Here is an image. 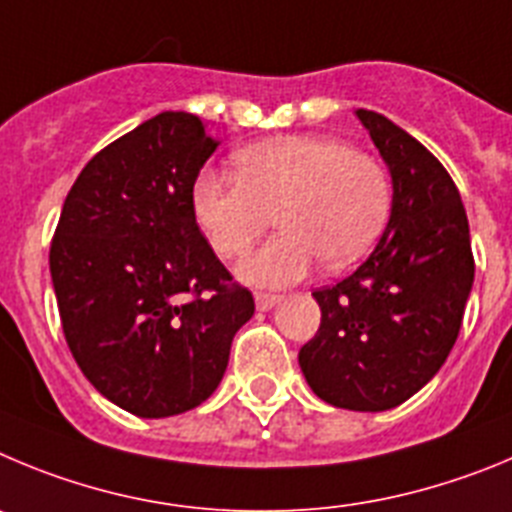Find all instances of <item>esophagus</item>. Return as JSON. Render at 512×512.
Instances as JSON below:
<instances>
[{"mask_svg":"<svg viewBox=\"0 0 512 512\" xmlns=\"http://www.w3.org/2000/svg\"><path fill=\"white\" fill-rule=\"evenodd\" d=\"M278 301H280V296H275V293H255L257 311H270V308H273Z\"/></svg>","mask_w":512,"mask_h":512,"instance_id":"34e87169","label":"esophagus"}]
</instances>
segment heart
<instances>
[{"label":"heart","instance_id":"heart-1","mask_svg":"<svg viewBox=\"0 0 512 512\" xmlns=\"http://www.w3.org/2000/svg\"><path fill=\"white\" fill-rule=\"evenodd\" d=\"M237 176L201 170L193 216L219 257H239L265 232L280 234L239 262L250 285L283 288L316 262L342 270L365 255L388 222L393 188L372 155L326 135H280L234 153Z\"/></svg>","mask_w":512,"mask_h":512}]
</instances>
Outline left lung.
<instances>
[{
    "label": "left lung",
    "mask_w": 512,
    "mask_h": 512,
    "mask_svg": "<svg viewBox=\"0 0 512 512\" xmlns=\"http://www.w3.org/2000/svg\"><path fill=\"white\" fill-rule=\"evenodd\" d=\"M393 178L380 242L349 278L316 290L321 326L298 352L311 390L377 413L416 395L449 357L474 280L469 222L444 165L398 124L357 109Z\"/></svg>",
    "instance_id": "1"
}]
</instances>
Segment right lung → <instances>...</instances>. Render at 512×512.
<instances>
[{
    "instance_id": "1",
    "label": "right lung",
    "mask_w": 512,
    "mask_h": 512,
    "mask_svg": "<svg viewBox=\"0 0 512 512\" xmlns=\"http://www.w3.org/2000/svg\"><path fill=\"white\" fill-rule=\"evenodd\" d=\"M216 145L196 114L147 119L86 163L53 234L68 349L104 398L140 418L204 403L255 313L193 216V181Z\"/></svg>"
}]
</instances>
